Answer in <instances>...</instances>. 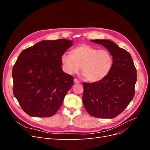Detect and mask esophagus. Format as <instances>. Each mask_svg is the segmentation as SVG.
Listing matches in <instances>:
<instances>
[{
  "label": "esophagus",
  "mask_w": 150,
  "mask_h": 150,
  "mask_svg": "<svg viewBox=\"0 0 150 150\" xmlns=\"http://www.w3.org/2000/svg\"><path fill=\"white\" fill-rule=\"evenodd\" d=\"M74 83H76V84H79V81L77 79H74Z\"/></svg>",
  "instance_id": "obj_1"
}]
</instances>
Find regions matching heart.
<instances>
[{
    "label": "heart",
    "instance_id": "heart-1",
    "mask_svg": "<svg viewBox=\"0 0 150 150\" xmlns=\"http://www.w3.org/2000/svg\"><path fill=\"white\" fill-rule=\"evenodd\" d=\"M71 53H64L61 56L63 70L72 75L77 73L81 68L83 75L89 82H98L105 78L114 63L112 55L108 50H99L87 44L74 47Z\"/></svg>",
    "mask_w": 150,
    "mask_h": 150
}]
</instances>
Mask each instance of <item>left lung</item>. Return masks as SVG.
<instances>
[{
    "label": "left lung",
    "mask_w": 150,
    "mask_h": 150,
    "mask_svg": "<svg viewBox=\"0 0 150 150\" xmlns=\"http://www.w3.org/2000/svg\"><path fill=\"white\" fill-rule=\"evenodd\" d=\"M91 41L101 44L114 59L111 72L103 80L83 83V103L90 115L99 118H114L132 100L137 79V69L130 54L106 39Z\"/></svg>",
    "instance_id": "obj_1"
}]
</instances>
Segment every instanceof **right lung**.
I'll return each mask as SVG.
<instances>
[{
	"label": "right lung",
	"instance_id": "add662e5",
	"mask_svg": "<svg viewBox=\"0 0 150 150\" xmlns=\"http://www.w3.org/2000/svg\"><path fill=\"white\" fill-rule=\"evenodd\" d=\"M72 45L65 39L44 40L18 57L12 72L13 93L30 116H52L62 105L74 78L62 71L61 57Z\"/></svg>",
	"mask_w": 150,
	"mask_h": 150
}]
</instances>
